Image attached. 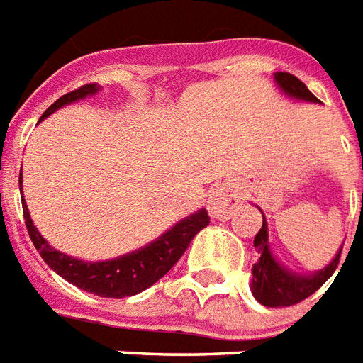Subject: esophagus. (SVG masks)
Listing matches in <instances>:
<instances>
[{
    "label": "esophagus",
    "instance_id": "obj_1",
    "mask_svg": "<svg viewBox=\"0 0 363 363\" xmlns=\"http://www.w3.org/2000/svg\"><path fill=\"white\" fill-rule=\"evenodd\" d=\"M238 203H240V192L236 189V184H233V182H223L209 196L208 209L211 217L225 221V219L233 217Z\"/></svg>",
    "mask_w": 363,
    "mask_h": 363
}]
</instances>
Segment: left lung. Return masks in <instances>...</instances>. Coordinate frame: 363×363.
Listing matches in <instances>:
<instances>
[{
	"label": "left lung",
	"mask_w": 363,
	"mask_h": 363,
	"mask_svg": "<svg viewBox=\"0 0 363 363\" xmlns=\"http://www.w3.org/2000/svg\"><path fill=\"white\" fill-rule=\"evenodd\" d=\"M273 80H275L279 90L286 98L319 104V99L308 90V86L302 80H298L291 72H273ZM262 216H264V211H262ZM254 248L257 250L259 257L252 267L250 291H252V294L259 304L269 306V308H281V306L284 308V306H294L298 302H302L304 298L313 294L327 279L331 277L333 271L337 269V265H339L342 246L323 269L313 271V273L292 271L286 265L281 264L273 254V250L269 246V229H267V221H265L264 216V225H262V229L254 238Z\"/></svg>",
	"instance_id": "obj_1"
}]
</instances>
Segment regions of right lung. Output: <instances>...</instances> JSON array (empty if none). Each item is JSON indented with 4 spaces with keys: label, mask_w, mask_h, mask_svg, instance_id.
Segmentation results:
<instances>
[{
    "label": "right lung",
    "mask_w": 363,
    "mask_h": 363,
    "mask_svg": "<svg viewBox=\"0 0 363 363\" xmlns=\"http://www.w3.org/2000/svg\"><path fill=\"white\" fill-rule=\"evenodd\" d=\"M101 90L98 84H86L74 92H69L61 96L57 101H53L48 107L40 121L55 113L57 109L65 106H71L74 101L94 96ZM38 121V123H40ZM18 189L23 192V173L18 174ZM23 213L26 229L32 238V244L36 246L40 256L45 264L50 265L59 277H63L74 286L82 291L92 292L101 298H125L134 296L138 292L146 291L152 284L157 283L171 267H173L184 250L189 248L190 240L194 238L203 227H208L209 217L206 209H198L189 217L177 221L163 235L154 238L152 242L142 246L138 250H133L128 254L117 256L113 259H104V262H84L79 257H72L69 254H63L45 240L40 235V230L34 227L30 219L28 206L24 202L23 196Z\"/></svg>",
    "instance_id": "add662e5"
}]
</instances>
